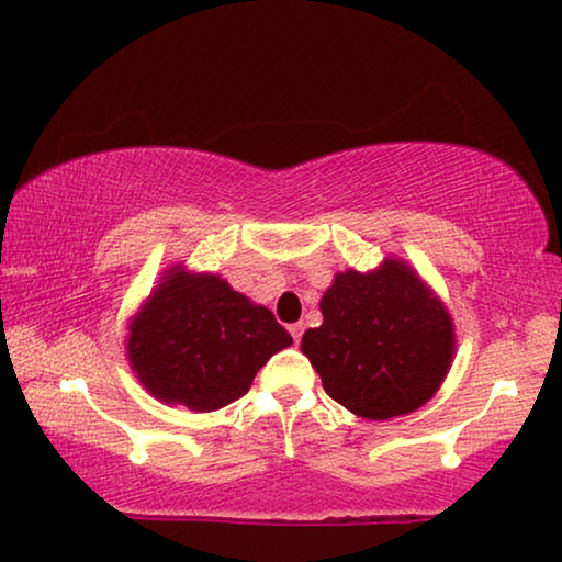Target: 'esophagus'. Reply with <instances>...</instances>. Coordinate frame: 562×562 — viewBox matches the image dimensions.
Listing matches in <instances>:
<instances>
[{
  "instance_id": "esophagus-1",
  "label": "esophagus",
  "mask_w": 562,
  "mask_h": 562,
  "mask_svg": "<svg viewBox=\"0 0 562 562\" xmlns=\"http://www.w3.org/2000/svg\"><path fill=\"white\" fill-rule=\"evenodd\" d=\"M290 335H292V340L300 342V335H303V323H295V325H290Z\"/></svg>"
}]
</instances>
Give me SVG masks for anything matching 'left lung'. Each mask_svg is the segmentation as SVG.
<instances>
[{"mask_svg":"<svg viewBox=\"0 0 562 562\" xmlns=\"http://www.w3.org/2000/svg\"><path fill=\"white\" fill-rule=\"evenodd\" d=\"M321 313L323 325L310 328L300 348L325 393L350 414L386 422L416 412L441 389L457 353L454 321L404 259L338 272Z\"/></svg>","mask_w":562,"mask_h":562,"instance_id":"left-lung-1","label":"left lung"}]
</instances>
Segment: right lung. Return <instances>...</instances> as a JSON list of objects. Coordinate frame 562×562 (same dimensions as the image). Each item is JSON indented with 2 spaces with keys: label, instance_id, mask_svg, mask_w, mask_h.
<instances>
[{
  "label": "right lung",
  "instance_id": "add662e5",
  "mask_svg": "<svg viewBox=\"0 0 562 562\" xmlns=\"http://www.w3.org/2000/svg\"><path fill=\"white\" fill-rule=\"evenodd\" d=\"M290 342L270 310L220 274L173 265L128 321L125 356L150 396L206 414L245 396Z\"/></svg>",
  "mask_w": 562,
  "mask_h": 562
}]
</instances>
